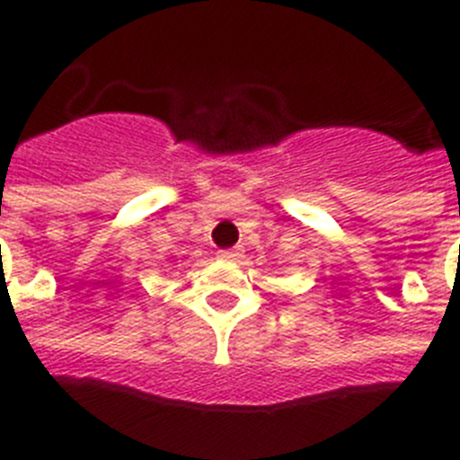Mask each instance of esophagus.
Wrapping results in <instances>:
<instances>
[{"mask_svg": "<svg viewBox=\"0 0 460 460\" xmlns=\"http://www.w3.org/2000/svg\"><path fill=\"white\" fill-rule=\"evenodd\" d=\"M243 257V250L241 247H231V250H219L217 252V259H222V261H235V259Z\"/></svg>", "mask_w": 460, "mask_h": 460, "instance_id": "1", "label": "esophagus"}]
</instances>
